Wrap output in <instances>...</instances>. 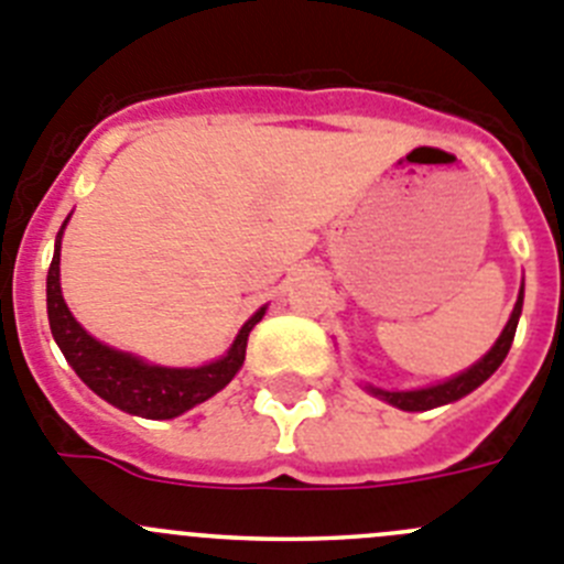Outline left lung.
I'll return each mask as SVG.
<instances>
[{
    "label": "left lung",
    "mask_w": 564,
    "mask_h": 564,
    "mask_svg": "<svg viewBox=\"0 0 564 564\" xmlns=\"http://www.w3.org/2000/svg\"><path fill=\"white\" fill-rule=\"evenodd\" d=\"M520 312H522V289H520V297H517L514 312H511L503 334H500V337H497V343L491 345V351L486 354L478 365H471L469 370L458 373V377L449 379V382L435 384V388H424V390H379V388H368V390L373 395H379V399H384L388 404H393V408L410 410V413H419V410H433V408H441V404L458 402V399H464V395L471 393V390L478 388V384H484L486 379H489L491 373L500 368V362H503L506 354H509V348H511V339H514Z\"/></svg>",
    "instance_id": "8db88e82"
}]
</instances>
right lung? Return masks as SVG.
<instances>
[{"label": "right lung", "instance_id": "right-lung-1", "mask_svg": "<svg viewBox=\"0 0 564 564\" xmlns=\"http://www.w3.org/2000/svg\"><path fill=\"white\" fill-rule=\"evenodd\" d=\"M61 232L55 241V256L47 272V317L53 337L58 348L64 351L67 362L73 365L75 373L84 379L100 399H106L115 408L126 413L143 415V419H176L194 404L207 402L210 395L219 393L227 382L245 365L247 339H250L252 326L263 317L261 312L247 319L236 343L227 351V357L216 359L202 368H160L149 365L131 354L115 351L109 345L98 343L95 337L80 328L78 319L69 314L64 294H61Z\"/></svg>", "mask_w": 564, "mask_h": 564}]
</instances>
